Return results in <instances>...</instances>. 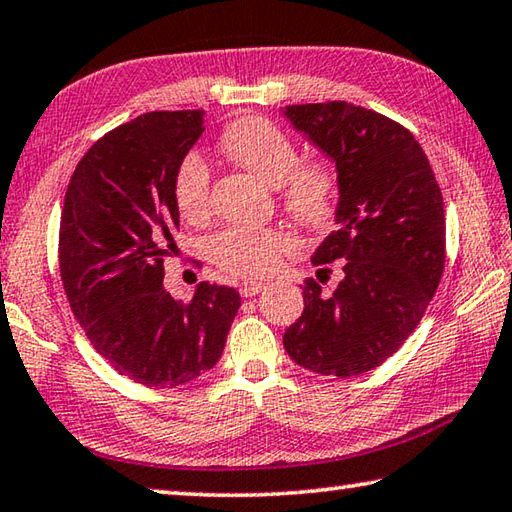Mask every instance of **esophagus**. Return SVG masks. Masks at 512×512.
Instances as JSON below:
<instances>
[{
	"mask_svg": "<svg viewBox=\"0 0 512 512\" xmlns=\"http://www.w3.org/2000/svg\"><path fill=\"white\" fill-rule=\"evenodd\" d=\"M264 284L262 282H244L239 286V293L244 295V297H253V295H257V293H262L264 291Z\"/></svg>",
	"mask_w": 512,
	"mask_h": 512,
	"instance_id": "34e87169",
	"label": "esophagus"
}]
</instances>
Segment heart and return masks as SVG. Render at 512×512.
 Masks as SVG:
<instances>
[{
	"label": "heart",
	"instance_id": "obj_1",
	"mask_svg": "<svg viewBox=\"0 0 512 512\" xmlns=\"http://www.w3.org/2000/svg\"><path fill=\"white\" fill-rule=\"evenodd\" d=\"M221 150L280 192L284 208L306 226L327 224L336 208V174L324 161L297 163V147L284 129L262 116H241L221 132ZM210 165L199 152L174 167L172 197L183 219L201 221L210 206ZM293 248L291 235L275 228H228L210 241V257L226 273L264 277Z\"/></svg>",
	"mask_w": 512,
	"mask_h": 512
}]
</instances>
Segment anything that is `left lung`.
Instances as JSON below:
<instances>
[{
  "label": "left lung",
  "instance_id": "1",
  "mask_svg": "<svg viewBox=\"0 0 512 512\" xmlns=\"http://www.w3.org/2000/svg\"><path fill=\"white\" fill-rule=\"evenodd\" d=\"M284 116L336 163L338 226L311 262H340L345 273L333 293L306 280L284 349L315 374L360 376L401 349L441 282V188L412 132L392 118L345 100L288 105Z\"/></svg>",
  "mask_w": 512,
  "mask_h": 512
}]
</instances>
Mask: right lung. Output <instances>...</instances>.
I'll list each match as a JSON object with an SVG mask.
<instances>
[{
    "label": "right lung",
    "mask_w": 512,
    "mask_h": 512,
    "mask_svg": "<svg viewBox=\"0 0 512 512\" xmlns=\"http://www.w3.org/2000/svg\"><path fill=\"white\" fill-rule=\"evenodd\" d=\"M203 134V111H150L111 129L73 172L60 217L71 311L118 374L147 387L190 383L217 365L241 297L201 282L190 302L163 286L176 248L174 167Z\"/></svg>",
    "instance_id": "obj_1"
}]
</instances>
